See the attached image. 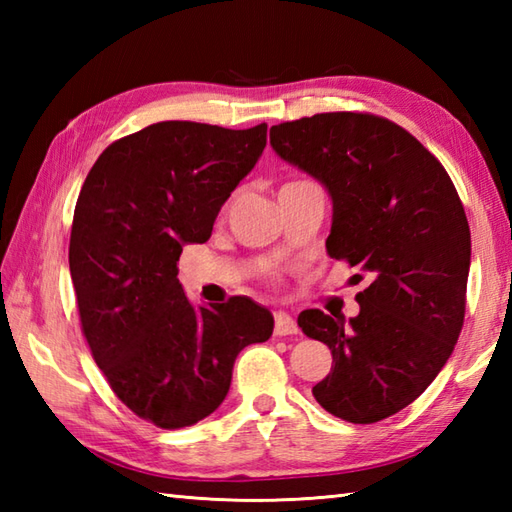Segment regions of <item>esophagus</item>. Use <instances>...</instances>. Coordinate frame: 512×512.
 Instances as JSON below:
<instances>
[{"label":"esophagus","mask_w":512,"mask_h":512,"mask_svg":"<svg viewBox=\"0 0 512 512\" xmlns=\"http://www.w3.org/2000/svg\"><path fill=\"white\" fill-rule=\"evenodd\" d=\"M297 323L286 312H275V334L277 336H288V334H297Z\"/></svg>","instance_id":"obj_1"}]
</instances>
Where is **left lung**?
I'll return each instance as SVG.
<instances>
[{"mask_svg": "<svg viewBox=\"0 0 512 512\" xmlns=\"http://www.w3.org/2000/svg\"><path fill=\"white\" fill-rule=\"evenodd\" d=\"M277 154L332 195L330 257L369 277L358 317L299 314L332 350L312 396L332 416L372 424L411 405L449 361L464 325L471 231L440 160L389 118L325 112L270 127Z\"/></svg>", "mask_w": 512, "mask_h": 512, "instance_id": "obj_1", "label": "left lung"}]
</instances>
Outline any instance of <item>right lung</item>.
I'll list each match as a JSON object with an SVG mask.
<instances>
[{"mask_svg":"<svg viewBox=\"0 0 512 512\" xmlns=\"http://www.w3.org/2000/svg\"><path fill=\"white\" fill-rule=\"evenodd\" d=\"M266 132L154 123L114 140L76 200L70 275L83 336L118 400L160 429L213 413L237 354L273 334V314L255 301L193 308L178 279L182 246L211 237Z\"/></svg>","mask_w":512,"mask_h":512,"instance_id":"1","label":"right lung"}]
</instances>
